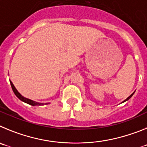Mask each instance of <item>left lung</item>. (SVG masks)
<instances>
[{"mask_svg": "<svg viewBox=\"0 0 147 147\" xmlns=\"http://www.w3.org/2000/svg\"><path fill=\"white\" fill-rule=\"evenodd\" d=\"M133 93H132V94H131V95H130V96H129V97H128V98H127V99H126V100H124V102H125V101H127V100L129 99V98H131V97H132V95H133Z\"/></svg>", "mask_w": 147, "mask_h": 147, "instance_id": "1", "label": "left lung"}]
</instances>
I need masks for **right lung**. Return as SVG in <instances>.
Wrapping results in <instances>:
<instances>
[{"instance_id": "add662e5", "label": "right lung", "mask_w": 147, "mask_h": 147, "mask_svg": "<svg viewBox=\"0 0 147 147\" xmlns=\"http://www.w3.org/2000/svg\"><path fill=\"white\" fill-rule=\"evenodd\" d=\"M10 84H11V88H12V90H13V92H14V93H15V94L16 95V96L18 97V98H20L21 101H23V102H26V103L28 104V105H32V106H35V105H42V103H38V102H34V101H32V100L28 99V98H25V97L22 96L21 95L18 93V91L16 90V88H15V86H14V85H13L12 82H11V81H10Z\"/></svg>"}]
</instances>
